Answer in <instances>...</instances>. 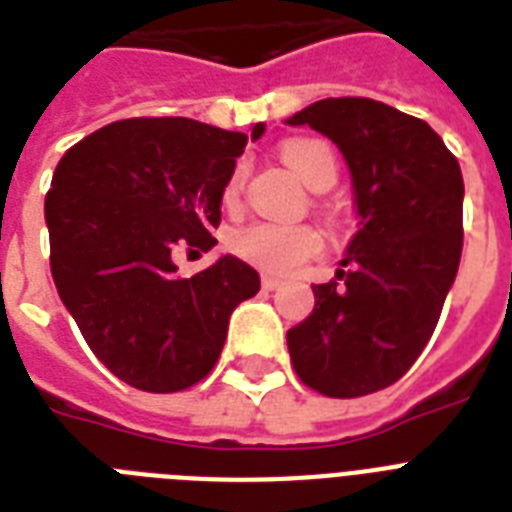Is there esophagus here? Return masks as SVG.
Returning a JSON list of instances; mask_svg holds the SVG:
<instances>
[{
    "label": "esophagus",
    "instance_id": "1",
    "mask_svg": "<svg viewBox=\"0 0 512 512\" xmlns=\"http://www.w3.org/2000/svg\"><path fill=\"white\" fill-rule=\"evenodd\" d=\"M281 281L276 276H263V289L265 292H273V289H279Z\"/></svg>",
    "mask_w": 512,
    "mask_h": 512
}]
</instances>
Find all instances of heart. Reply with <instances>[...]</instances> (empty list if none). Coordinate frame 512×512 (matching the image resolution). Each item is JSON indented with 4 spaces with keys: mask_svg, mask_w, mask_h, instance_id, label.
<instances>
[{
    "mask_svg": "<svg viewBox=\"0 0 512 512\" xmlns=\"http://www.w3.org/2000/svg\"><path fill=\"white\" fill-rule=\"evenodd\" d=\"M281 159L287 167L303 180L311 191H319L321 185L335 183L337 159L327 143L313 138H292L281 146ZM244 172L233 170L225 185V199L233 201L239 196ZM233 252L265 273L289 276L297 268H303L311 257L321 252V236L308 225H276V223H252L233 233Z\"/></svg>",
    "mask_w": 512,
    "mask_h": 512,
    "instance_id": "obj_1",
    "label": "heart"
}]
</instances>
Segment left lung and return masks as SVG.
<instances>
[{"label": "left lung", "mask_w": 512, "mask_h": 512, "mask_svg": "<svg viewBox=\"0 0 512 512\" xmlns=\"http://www.w3.org/2000/svg\"><path fill=\"white\" fill-rule=\"evenodd\" d=\"M287 124L340 148L358 220L335 273L342 284L313 287V313L287 332L289 356L324 396L377 393L428 345L460 268V164L430 124L380 100H319Z\"/></svg>", "instance_id": "1"}]
</instances>
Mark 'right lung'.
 I'll return each mask as SVG.
<instances>
[{"mask_svg":"<svg viewBox=\"0 0 512 512\" xmlns=\"http://www.w3.org/2000/svg\"><path fill=\"white\" fill-rule=\"evenodd\" d=\"M265 124L252 127L260 140ZM244 132L162 116L124 119L68 148L44 201L50 268L92 353L127 385L175 393L207 377L252 265L220 255L191 279L177 249L209 252Z\"/></svg>","mask_w":512,"mask_h":512,"instance_id":"add662e5","label":"right lung"}]
</instances>
